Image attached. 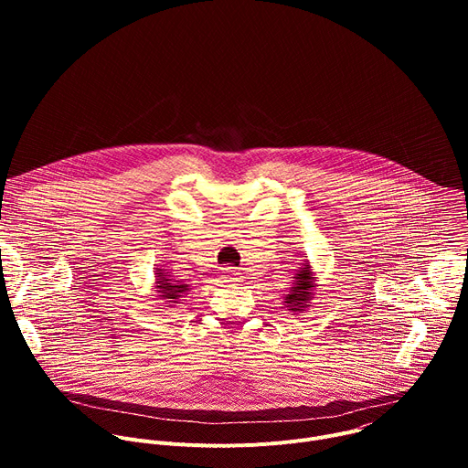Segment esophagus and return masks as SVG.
<instances>
[{"label": "esophagus", "instance_id": "obj_1", "mask_svg": "<svg viewBox=\"0 0 468 468\" xmlns=\"http://www.w3.org/2000/svg\"><path fill=\"white\" fill-rule=\"evenodd\" d=\"M222 280H224V283H235V282H239V274L233 269H224Z\"/></svg>", "mask_w": 468, "mask_h": 468}]
</instances>
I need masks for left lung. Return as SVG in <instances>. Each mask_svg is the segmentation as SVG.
I'll use <instances>...</instances> for the list:
<instances>
[{
  "label": "left lung",
  "mask_w": 468,
  "mask_h": 468,
  "mask_svg": "<svg viewBox=\"0 0 468 468\" xmlns=\"http://www.w3.org/2000/svg\"><path fill=\"white\" fill-rule=\"evenodd\" d=\"M314 274H313V266L309 264V261L302 262L300 269L294 272L292 278V287H289V291L283 294V305L287 307L289 313H305L311 305V300L314 298Z\"/></svg>",
  "instance_id": "obj_1"
}]
</instances>
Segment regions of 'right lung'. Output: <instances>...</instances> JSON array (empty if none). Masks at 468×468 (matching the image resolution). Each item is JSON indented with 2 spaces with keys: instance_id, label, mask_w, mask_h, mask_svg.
<instances>
[{
  "instance_id": "obj_1",
  "label": "right lung",
  "mask_w": 468,
  "mask_h": 468,
  "mask_svg": "<svg viewBox=\"0 0 468 468\" xmlns=\"http://www.w3.org/2000/svg\"><path fill=\"white\" fill-rule=\"evenodd\" d=\"M154 289L157 292L155 298L165 303L163 307H174L190 291V285L172 280V276L168 272H165L163 269H155Z\"/></svg>"
}]
</instances>
